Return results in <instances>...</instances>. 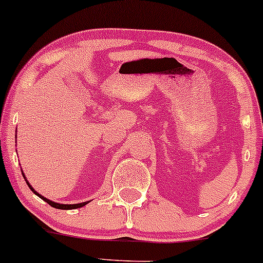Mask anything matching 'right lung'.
<instances>
[{"instance_id":"right-lung-1","label":"right lung","mask_w":263,"mask_h":263,"mask_svg":"<svg viewBox=\"0 0 263 263\" xmlns=\"http://www.w3.org/2000/svg\"><path fill=\"white\" fill-rule=\"evenodd\" d=\"M24 177H25V175H24ZM25 180H26V177H25ZM27 184H28V187H30V189H31V191H33V193H36V195L39 196L40 198H42L43 201L47 202V203L50 204V206L54 207V209H59V210H74V209H80V207L85 206V204L88 203V202H82V203H76V204H61V203H56V202H52V201H50V200H47V198L43 197V196L39 195V193H37V192L34 191V190L32 189V187H31L30 183L27 182Z\"/></svg>"}]
</instances>
